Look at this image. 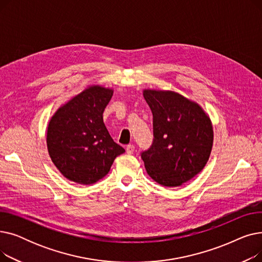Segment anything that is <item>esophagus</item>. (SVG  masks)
<instances>
[{"label":"esophagus","mask_w":262,"mask_h":262,"mask_svg":"<svg viewBox=\"0 0 262 262\" xmlns=\"http://www.w3.org/2000/svg\"><path fill=\"white\" fill-rule=\"evenodd\" d=\"M134 152H135V146H134L133 144H128V145L126 146V153H127L128 155H132Z\"/></svg>","instance_id":"34e87169"}]
</instances>
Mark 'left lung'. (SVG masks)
<instances>
[{"instance_id": "8db88e82", "label": "left lung", "mask_w": 262, "mask_h": 262, "mask_svg": "<svg viewBox=\"0 0 262 262\" xmlns=\"http://www.w3.org/2000/svg\"><path fill=\"white\" fill-rule=\"evenodd\" d=\"M153 114V144L141 153L147 174L158 184L178 187L207 163L213 142L209 117L195 102L174 91L146 89Z\"/></svg>"}]
</instances>
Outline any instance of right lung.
<instances>
[{"label": "right lung", "mask_w": 262, "mask_h": 262, "mask_svg": "<svg viewBox=\"0 0 262 262\" xmlns=\"http://www.w3.org/2000/svg\"><path fill=\"white\" fill-rule=\"evenodd\" d=\"M113 89L90 86L61 106L52 117L47 134L49 155L69 181L94 184L125 152L110 137L103 113Z\"/></svg>", "instance_id": "1"}]
</instances>
